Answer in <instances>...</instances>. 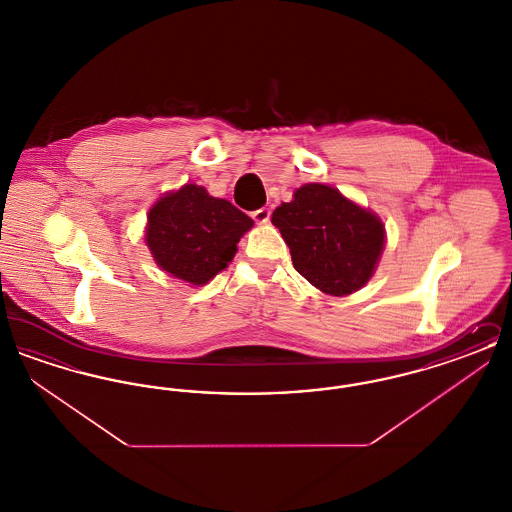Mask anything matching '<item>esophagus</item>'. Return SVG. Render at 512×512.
Returning a JSON list of instances; mask_svg holds the SVG:
<instances>
[{
    "label": "esophagus",
    "mask_w": 512,
    "mask_h": 512,
    "mask_svg": "<svg viewBox=\"0 0 512 512\" xmlns=\"http://www.w3.org/2000/svg\"><path fill=\"white\" fill-rule=\"evenodd\" d=\"M253 220L259 222V224H267L268 220H270V209L263 207V209L253 211Z\"/></svg>",
    "instance_id": "1"
}]
</instances>
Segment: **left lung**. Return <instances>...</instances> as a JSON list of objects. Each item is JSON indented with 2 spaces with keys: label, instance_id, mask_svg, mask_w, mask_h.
I'll return each mask as SVG.
<instances>
[{
  "label": "left lung",
  "instance_id": "8db88e82",
  "mask_svg": "<svg viewBox=\"0 0 512 512\" xmlns=\"http://www.w3.org/2000/svg\"><path fill=\"white\" fill-rule=\"evenodd\" d=\"M272 224L290 247L293 267L326 295L359 292L376 272L386 226L370 209L338 188L311 182L272 213Z\"/></svg>",
  "mask_w": 512,
  "mask_h": 512
}]
</instances>
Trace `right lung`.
<instances>
[{"label":"right lung","instance_id":"right-lung-1","mask_svg":"<svg viewBox=\"0 0 512 512\" xmlns=\"http://www.w3.org/2000/svg\"><path fill=\"white\" fill-rule=\"evenodd\" d=\"M253 220L203 186L184 184L149 209L146 245L155 265L174 278L203 286L228 267Z\"/></svg>","mask_w":512,"mask_h":512}]
</instances>
